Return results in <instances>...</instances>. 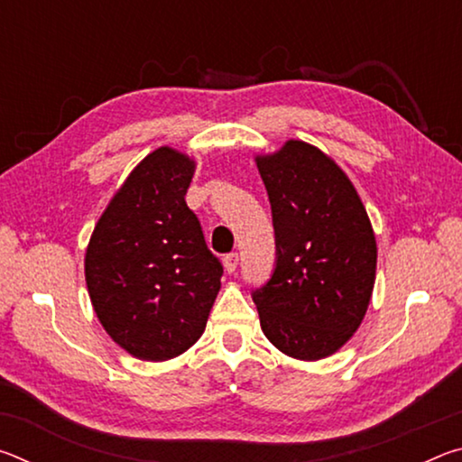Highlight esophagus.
Here are the masks:
<instances>
[{"instance_id":"esophagus-1","label":"esophagus","mask_w":462,"mask_h":462,"mask_svg":"<svg viewBox=\"0 0 462 462\" xmlns=\"http://www.w3.org/2000/svg\"><path fill=\"white\" fill-rule=\"evenodd\" d=\"M224 269L228 273H234L238 269V254L236 253H230L224 256Z\"/></svg>"}]
</instances>
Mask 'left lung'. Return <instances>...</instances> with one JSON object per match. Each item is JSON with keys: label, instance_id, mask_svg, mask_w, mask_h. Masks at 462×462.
Returning a JSON list of instances; mask_svg holds the SVG:
<instances>
[{"label": "left lung", "instance_id": "8db88e82", "mask_svg": "<svg viewBox=\"0 0 462 462\" xmlns=\"http://www.w3.org/2000/svg\"><path fill=\"white\" fill-rule=\"evenodd\" d=\"M275 230L271 277L253 289L261 328L293 358L338 350L369 306L377 245L353 183L334 161L301 140L259 156Z\"/></svg>", "mask_w": 462, "mask_h": 462}]
</instances>
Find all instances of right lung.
I'll list each match as a JSON object with an SVG mask.
<instances>
[{
  "label": "right lung",
  "mask_w": 462,
  "mask_h": 462,
  "mask_svg": "<svg viewBox=\"0 0 462 462\" xmlns=\"http://www.w3.org/2000/svg\"><path fill=\"white\" fill-rule=\"evenodd\" d=\"M193 162L162 146L132 171L85 254L93 310L144 361L185 353L206 328L224 267L185 203Z\"/></svg>",
  "instance_id": "add662e5"
}]
</instances>
